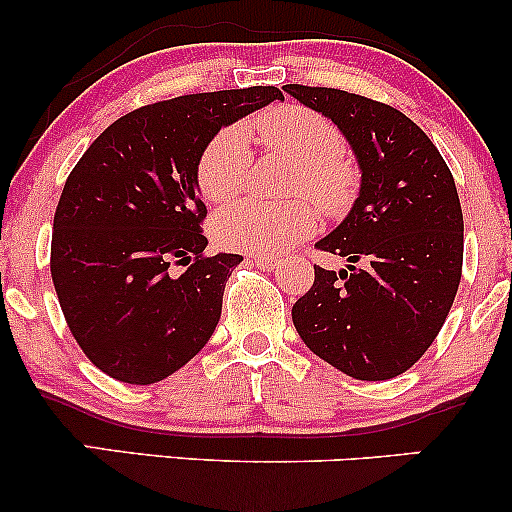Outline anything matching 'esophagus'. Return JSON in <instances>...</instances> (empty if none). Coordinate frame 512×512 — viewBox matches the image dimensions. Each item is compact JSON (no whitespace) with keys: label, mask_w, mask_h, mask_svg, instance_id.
I'll use <instances>...</instances> for the list:
<instances>
[{"label":"esophagus","mask_w":512,"mask_h":512,"mask_svg":"<svg viewBox=\"0 0 512 512\" xmlns=\"http://www.w3.org/2000/svg\"><path fill=\"white\" fill-rule=\"evenodd\" d=\"M252 260L260 269H276L279 267V260L276 257H267V255H252Z\"/></svg>","instance_id":"esophagus-1"}]
</instances>
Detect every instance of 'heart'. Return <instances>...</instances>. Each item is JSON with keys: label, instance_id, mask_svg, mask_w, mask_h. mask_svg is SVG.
Masks as SVG:
<instances>
[{"label": "heart", "instance_id": "b5f03b06", "mask_svg": "<svg viewBox=\"0 0 512 512\" xmlns=\"http://www.w3.org/2000/svg\"><path fill=\"white\" fill-rule=\"evenodd\" d=\"M257 134L269 149L298 166L293 192L308 195L325 214L342 216L358 195V170L344 156V139L325 115L303 105H284L257 117ZM248 129L223 127L204 146L197 163V185L209 202H228L248 182ZM317 214L308 202L289 207L243 199L221 209L214 236L223 248L279 257L315 233Z\"/></svg>", "mask_w": 512, "mask_h": 512}]
</instances>
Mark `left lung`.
I'll return each mask as SVG.
<instances>
[{
    "label": "left lung",
    "instance_id": "8db88e82",
    "mask_svg": "<svg viewBox=\"0 0 512 512\" xmlns=\"http://www.w3.org/2000/svg\"><path fill=\"white\" fill-rule=\"evenodd\" d=\"M286 93L330 117L361 168L346 219L315 248L346 257L342 272L315 267L291 310L322 361L356 380H390L426 354L462 276L464 221L448 163L392 105L339 88L286 84Z\"/></svg>",
    "mask_w": 512,
    "mask_h": 512
}]
</instances>
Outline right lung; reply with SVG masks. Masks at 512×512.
<instances>
[{
  "label": "right lung",
  "mask_w": 512,
  "mask_h": 512,
  "mask_svg": "<svg viewBox=\"0 0 512 512\" xmlns=\"http://www.w3.org/2000/svg\"><path fill=\"white\" fill-rule=\"evenodd\" d=\"M272 101H284L279 88L250 86L144 105L69 173L52 223V284L76 344L110 378L158 383L214 334L243 257L204 255L197 163L221 127ZM170 263L186 272L170 275Z\"/></svg>",
  "instance_id": "1"
}]
</instances>
